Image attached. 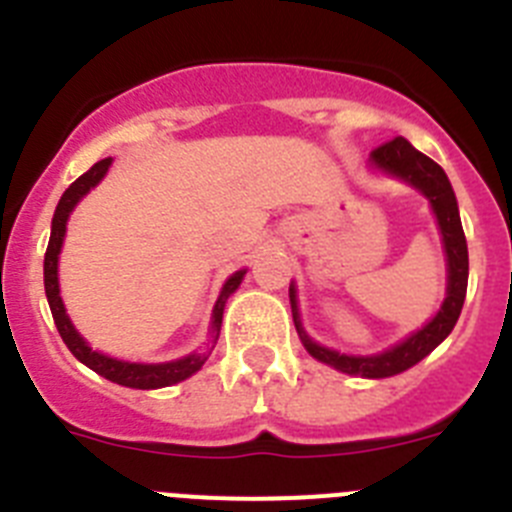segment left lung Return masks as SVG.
Returning a JSON list of instances; mask_svg holds the SVG:
<instances>
[{"label": "left lung", "instance_id": "1", "mask_svg": "<svg viewBox=\"0 0 512 512\" xmlns=\"http://www.w3.org/2000/svg\"><path fill=\"white\" fill-rule=\"evenodd\" d=\"M372 158L379 169L400 176V179H405V182H410L413 187H418L420 192L431 200L438 228H441L443 235V246H446V259H449V289H446V300H443L441 310H438L436 318L425 325L423 330L413 333L408 341L397 343L395 348L384 351V354L346 356L338 354V351H330V348L325 346H318V343H312L310 338L305 336V330L300 328V315H297L295 287L289 289V302H292V318H295L297 333H300L302 343H305V348L310 351V356H315V359L323 361V364L336 366L338 372L361 374V377L369 379H382L405 372V369L418 364L420 359H425V356L431 354L433 348L454 330L456 320H459L461 305H464V297H467L469 253L467 238H464V230H461L454 189H451L446 171H443L433 158L415 151L405 138H392L387 140V143H382L379 148H374Z\"/></svg>", "mask_w": 512, "mask_h": 512}]
</instances>
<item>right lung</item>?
I'll return each instance as SVG.
<instances>
[{"instance_id":"obj_1","label":"right lung","mask_w":512,"mask_h":512,"mask_svg":"<svg viewBox=\"0 0 512 512\" xmlns=\"http://www.w3.org/2000/svg\"><path fill=\"white\" fill-rule=\"evenodd\" d=\"M110 164H112V158H102V161H97L87 174H81L79 179H76V182L63 192L61 202H58L56 215H53L51 241H48V251H45V264H43L45 297H48V305H51L53 320H56V328L58 333H61L63 343L69 346V351L81 361V364H87L92 372L99 374V377L122 384V387H135V390H158V387H169V384H176V382H182V379L192 377L197 369H202V364H205L210 354H189L179 361H169V364H130V361H117V359H110V356H102L97 354V351H92V348L84 343V338L76 333L69 315H66V310H63L61 295H58V253H61L63 235H66V220H69L76 202H79L89 189L97 187L99 179H102V176L107 174V169H110ZM243 274H246V271H235L233 277L225 282L220 297H217L215 312H212V333H215V341H217V333H220V323H223L225 300H228L235 289H238Z\"/></svg>"}]
</instances>
